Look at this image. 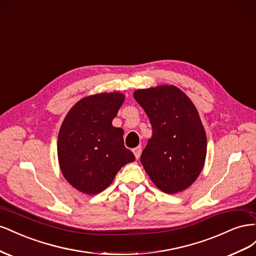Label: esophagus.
<instances>
[{"instance_id":"obj_1","label":"esophagus","mask_w":256,"mask_h":256,"mask_svg":"<svg viewBox=\"0 0 256 256\" xmlns=\"http://www.w3.org/2000/svg\"><path fill=\"white\" fill-rule=\"evenodd\" d=\"M133 152H134L135 158H136L137 160L140 158V154H142V147H140V146H138V147L134 148V149H133Z\"/></svg>"}]
</instances>
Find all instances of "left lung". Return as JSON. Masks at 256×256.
<instances>
[{"instance_id": "1", "label": "left lung", "mask_w": 256, "mask_h": 256, "mask_svg": "<svg viewBox=\"0 0 256 256\" xmlns=\"http://www.w3.org/2000/svg\"><path fill=\"white\" fill-rule=\"evenodd\" d=\"M133 96L153 132L140 156L144 170L162 192L184 191L200 176L207 154L206 132L195 105L172 84L138 89Z\"/></svg>"}]
</instances>
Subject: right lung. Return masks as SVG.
<instances>
[{
    "mask_svg": "<svg viewBox=\"0 0 256 256\" xmlns=\"http://www.w3.org/2000/svg\"><path fill=\"white\" fill-rule=\"evenodd\" d=\"M123 93H98L78 100L65 116L58 136L63 177L79 192L98 194L110 186L121 167L134 162L124 147L123 130L112 120L124 103Z\"/></svg>",
    "mask_w": 256,
    "mask_h": 256,
    "instance_id": "obj_1",
    "label": "right lung"
}]
</instances>
